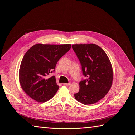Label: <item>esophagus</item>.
Listing matches in <instances>:
<instances>
[{"mask_svg": "<svg viewBox=\"0 0 135 135\" xmlns=\"http://www.w3.org/2000/svg\"><path fill=\"white\" fill-rule=\"evenodd\" d=\"M70 83H63L64 85H66V86H69V85H70Z\"/></svg>", "mask_w": 135, "mask_h": 135, "instance_id": "obj_1", "label": "esophagus"}]
</instances>
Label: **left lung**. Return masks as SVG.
<instances>
[{
	"instance_id": "left-lung-1",
	"label": "left lung",
	"mask_w": 135,
	"mask_h": 135,
	"mask_svg": "<svg viewBox=\"0 0 135 135\" xmlns=\"http://www.w3.org/2000/svg\"><path fill=\"white\" fill-rule=\"evenodd\" d=\"M72 48L86 77L79 83V91L74 97L85 105L95 103L111 88L113 71L110 61L103 50L95 44H74Z\"/></svg>"
}]
</instances>
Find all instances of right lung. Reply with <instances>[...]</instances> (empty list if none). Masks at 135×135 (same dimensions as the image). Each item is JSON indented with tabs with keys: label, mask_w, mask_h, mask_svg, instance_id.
<instances>
[{
	"label": "right lung",
	"mask_w": 135,
	"mask_h": 135,
	"mask_svg": "<svg viewBox=\"0 0 135 135\" xmlns=\"http://www.w3.org/2000/svg\"><path fill=\"white\" fill-rule=\"evenodd\" d=\"M71 47L70 44H37L25 54L19 69V81L22 90L39 102L52 98L59 86L55 76L47 78L55 71L57 63Z\"/></svg>",
	"instance_id": "right-lung-1"
}]
</instances>
